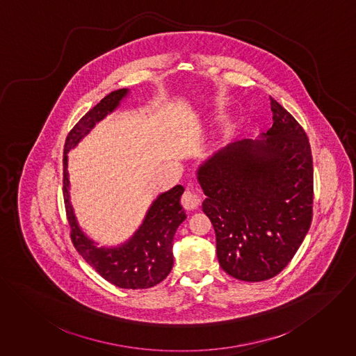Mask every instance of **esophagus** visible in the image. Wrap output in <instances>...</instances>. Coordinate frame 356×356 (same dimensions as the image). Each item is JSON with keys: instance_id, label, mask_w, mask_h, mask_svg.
Returning a JSON list of instances; mask_svg holds the SVG:
<instances>
[{"instance_id": "1", "label": "esophagus", "mask_w": 356, "mask_h": 356, "mask_svg": "<svg viewBox=\"0 0 356 356\" xmlns=\"http://www.w3.org/2000/svg\"><path fill=\"white\" fill-rule=\"evenodd\" d=\"M181 204L184 206V209L187 210H194L197 209V204H199V197L194 191H190L187 190L183 197H181Z\"/></svg>"}]
</instances>
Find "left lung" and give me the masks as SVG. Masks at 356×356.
<instances>
[{
  "label": "left lung",
  "instance_id": "left-lung-1",
  "mask_svg": "<svg viewBox=\"0 0 356 356\" xmlns=\"http://www.w3.org/2000/svg\"><path fill=\"white\" fill-rule=\"evenodd\" d=\"M273 125L257 139L217 150L197 169L220 266L241 281L277 276L293 258L313 218L309 139L270 97Z\"/></svg>",
  "mask_w": 356,
  "mask_h": 356
}]
</instances>
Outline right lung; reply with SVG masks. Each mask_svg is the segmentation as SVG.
<instances>
[{
    "label": "right lung",
    "mask_w": 356,
    "mask_h": 356,
    "mask_svg": "<svg viewBox=\"0 0 356 356\" xmlns=\"http://www.w3.org/2000/svg\"><path fill=\"white\" fill-rule=\"evenodd\" d=\"M129 92V88H120L108 94L68 134L64 147V200L71 225V237L84 261L106 281L119 288L146 289L165 280L172 270L173 237L179 225L187 218L180 204L184 187L177 184L161 193L152 202L134 235L116 245H99L98 241L81 229L70 193L68 153L79 145L99 121L118 111Z\"/></svg>",
    "instance_id": "obj_1"
}]
</instances>
